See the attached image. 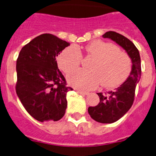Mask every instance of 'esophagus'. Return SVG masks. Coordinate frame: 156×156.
<instances>
[{"instance_id": "obj_1", "label": "esophagus", "mask_w": 156, "mask_h": 156, "mask_svg": "<svg viewBox=\"0 0 156 156\" xmlns=\"http://www.w3.org/2000/svg\"><path fill=\"white\" fill-rule=\"evenodd\" d=\"M76 91L77 92V93L80 94H83V95H87L89 94V92H87V91H83V90H76Z\"/></svg>"}]
</instances>
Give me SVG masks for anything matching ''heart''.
<instances>
[{"label": "heart", "instance_id": "obj_1", "mask_svg": "<svg viewBox=\"0 0 156 156\" xmlns=\"http://www.w3.org/2000/svg\"><path fill=\"white\" fill-rule=\"evenodd\" d=\"M87 57L93 58L88 66L90 71L77 70L67 76L71 86L80 90H91L99 84L113 88L127 79L131 69V61L126 53L115 45L102 41H94L83 48ZM82 61V51L71 46L62 51L58 58L59 68L66 73L77 69Z\"/></svg>", "mask_w": 156, "mask_h": 156}]
</instances>
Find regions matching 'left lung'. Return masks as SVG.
<instances>
[{"mask_svg":"<svg viewBox=\"0 0 156 156\" xmlns=\"http://www.w3.org/2000/svg\"><path fill=\"white\" fill-rule=\"evenodd\" d=\"M102 37L109 38L122 47L132 62L131 72L126 80L113 91L98 93L100 102L94 107L88 108L90 117L95 121L101 123H112L122 118L133 105L135 89L141 75L140 58L133 43L124 36L114 31H108Z\"/></svg>","mask_w":156,"mask_h":156,"instance_id":"8db88e82","label":"left lung"}]
</instances>
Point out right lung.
<instances>
[{"label": "right lung", "instance_id": "obj_1", "mask_svg": "<svg viewBox=\"0 0 156 156\" xmlns=\"http://www.w3.org/2000/svg\"><path fill=\"white\" fill-rule=\"evenodd\" d=\"M69 43L50 34L35 37L20 51L16 61V90L28 113L40 122L58 121L66 113L67 86L56 57Z\"/></svg>", "mask_w": 156, "mask_h": 156}]
</instances>
